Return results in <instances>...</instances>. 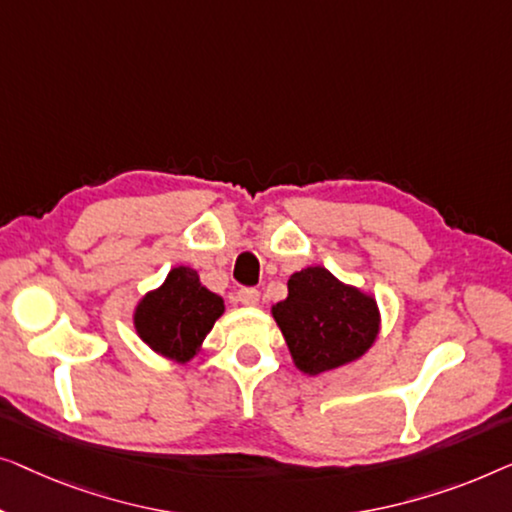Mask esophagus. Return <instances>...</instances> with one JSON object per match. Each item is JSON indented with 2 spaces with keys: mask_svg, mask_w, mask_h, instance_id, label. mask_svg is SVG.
<instances>
[{
  "mask_svg": "<svg viewBox=\"0 0 512 512\" xmlns=\"http://www.w3.org/2000/svg\"><path fill=\"white\" fill-rule=\"evenodd\" d=\"M239 301L243 306H257L259 304V292L255 287H243L239 290Z\"/></svg>",
  "mask_w": 512,
  "mask_h": 512,
  "instance_id": "34e87169",
  "label": "esophagus"
}]
</instances>
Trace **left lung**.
<instances>
[{
	"instance_id": "8db88e82",
	"label": "left lung",
	"mask_w": 512,
	"mask_h": 512,
	"mask_svg": "<svg viewBox=\"0 0 512 512\" xmlns=\"http://www.w3.org/2000/svg\"><path fill=\"white\" fill-rule=\"evenodd\" d=\"M271 315L306 376L357 362L380 334V308L371 292L343 283L325 266H306L287 280V297Z\"/></svg>"
}]
</instances>
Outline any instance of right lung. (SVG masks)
Segmentation results:
<instances>
[{"label": "right lung", "mask_w": 512, "mask_h": 512, "mask_svg": "<svg viewBox=\"0 0 512 512\" xmlns=\"http://www.w3.org/2000/svg\"><path fill=\"white\" fill-rule=\"evenodd\" d=\"M225 313L220 294L201 285L192 266L178 264L164 283L148 290L134 306L136 336L157 355L185 364L204 348L215 320Z\"/></svg>", "instance_id": "add662e5"}]
</instances>
